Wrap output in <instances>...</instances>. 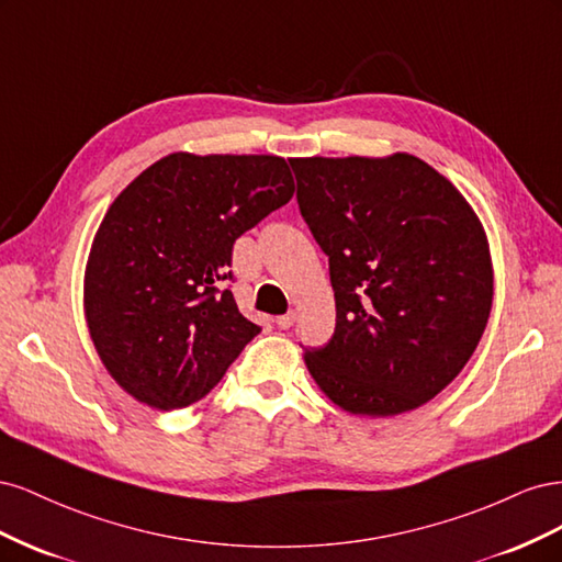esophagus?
<instances>
[{
    "instance_id": "obj_1",
    "label": "esophagus",
    "mask_w": 562,
    "mask_h": 562,
    "mask_svg": "<svg viewBox=\"0 0 562 562\" xmlns=\"http://www.w3.org/2000/svg\"><path fill=\"white\" fill-rule=\"evenodd\" d=\"M295 323V312H288V314H283V316H277V326L281 328V330H288Z\"/></svg>"
}]
</instances>
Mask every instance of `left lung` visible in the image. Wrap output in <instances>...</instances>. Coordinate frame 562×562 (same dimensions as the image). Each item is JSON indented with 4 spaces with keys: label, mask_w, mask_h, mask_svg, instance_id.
Wrapping results in <instances>:
<instances>
[{
    "label": "left lung",
    "mask_w": 562,
    "mask_h": 562,
    "mask_svg": "<svg viewBox=\"0 0 562 562\" xmlns=\"http://www.w3.org/2000/svg\"><path fill=\"white\" fill-rule=\"evenodd\" d=\"M291 166L337 310L330 342L304 351L310 375L351 415L415 411L462 372L487 326L495 274L479 215L405 151Z\"/></svg>",
    "instance_id": "left-lung-1"
}]
</instances>
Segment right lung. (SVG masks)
<instances>
[{
  "mask_svg": "<svg viewBox=\"0 0 562 562\" xmlns=\"http://www.w3.org/2000/svg\"><path fill=\"white\" fill-rule=\"evenodd\" d=\"M293 192L281 157L173 151L112 201L83 271V316L128 396L176 411L223 380L260 333L223 288L232 246Z\"/></svg>",
  "mask_w": 562,
  "mask_h": 562,
  "instance_id": "right-lung-1",
  "label": "right lung"
}]
</instances>
